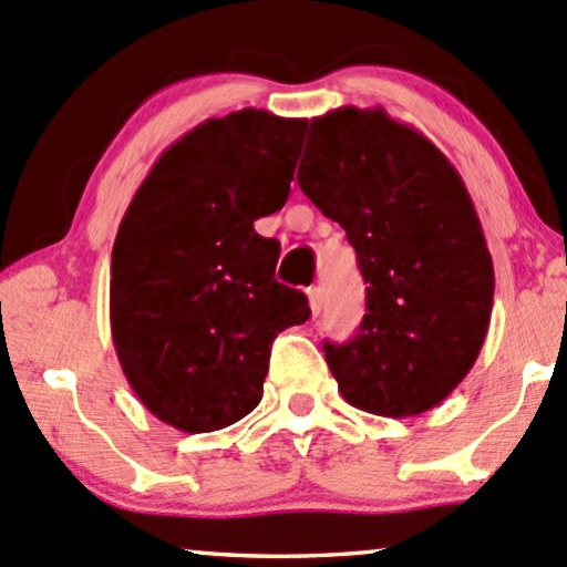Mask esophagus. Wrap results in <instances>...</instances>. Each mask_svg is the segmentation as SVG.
<instances>
[{"label":"esophagus","instance_id":"obj_1","mask_svg":"<svg viewBox=\"0 0 567 567\" xmlns=\"http://www.w3.org/2000/svg\"><path fill=\"white\" fill-rule=\"evenodd\" d=\"M308 302H310V310H313V316L321 313V308H323V289H321V286H310Z\"/></svg>","mask_w":567,"mask_h":567}]
</instances>
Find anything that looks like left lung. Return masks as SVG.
I'll use <instances>...</instances> for the list:
<instances>
[{"label": "left lung", "mask_w": 567, "mask_h": 567, "mask_svg": "<svg viewBox=\"0 0 567 567\" xmlns=\"http://www.w3.org/2000/svg\"><path fill=\"white\" fill-rule=\"evenodd\" d=\"M297 184L359 257L367 313L327 364L348 404L412 417L472 372L493 313L495 272L455 165L380 106L310 120Z\"/></svg>", "instance_id": "8db88e82"}]
</instances>
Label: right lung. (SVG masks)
I'll use <instances>...</instances> for the list:
<instances>
[{"instance_id":"right-lung-1","label":"right lung","mask_w":567,"mask_h":567,"mask_svg":"<svg viewBox=\"0 0 567 567\" xmlns=\"http://www.w3.org/2000/svg\"><path fill=\"white\" fill-rule=\"evenodd\" d=\"M305 120L265 110L212 117L157 157L120 221L110 321L120 367L157 421L208 434L262 399L278 332L310 318L276 281V238Z\"/></svg>"}]
</instances>
